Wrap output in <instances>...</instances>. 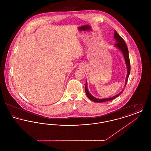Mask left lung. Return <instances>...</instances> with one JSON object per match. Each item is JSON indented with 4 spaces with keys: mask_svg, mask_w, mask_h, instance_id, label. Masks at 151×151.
Returning a JSON list of instances; mask_svg holds the SVG:
<instances>
[{
    "mask_svg": "<svg viewBox=\"0 0 151 151\" xmlns=\"http://www.w3.org/2000/svg\"><path fill=\"white\" fill-rule=\"evenodd\" d=\"M114 37L116 40V42L115 46L118 48L120 50L122 51L123 56L125 59V62L127 65V75L126 76V82H125V86L127 84V81L128 80V78L129 76V73H130V62H129V50H128V48L127 46L126 45V44L125 43L124 40L122 38L121 36H119L118 33L115 31L114 32ZM85 91H86V93L87 97L91 100L93 101L94 102H106L108 101L112 100L113 99H115L116 97H117L118 96H119L122 93L123 91V90L121 91L119 94H118L117 95H116L115 96H113V97L111 98H108V99H97L96 97H94L91 94V93L89 92L88 88H87V83H86V86H85Z\"/></svg>",
    "mask_w": 151,
    "mask_h": 151,
    "instance_id": "left-lung-1",
    "label": "left lung"
}]
</instances>
